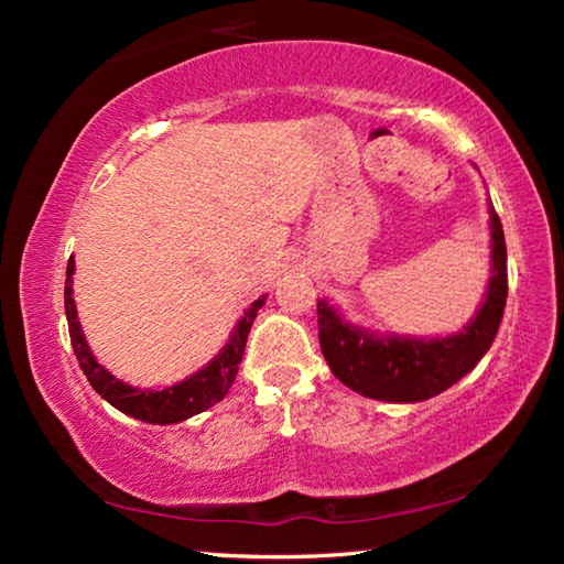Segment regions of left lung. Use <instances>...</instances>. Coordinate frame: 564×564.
I'll use <instances>...</instances> for the list:
<instances>
[{
  "instance_id": "8db88e82",
  "label": "left lung",
  "mask_w": 564,
  "mask_h": 564,
  "mask_svg": "<svg viewBox=\"0 0 564 564\" xmlns=\"http://www.w3.org/2000/svg\"><path fill=\"white\" fill-rule=\"evenodd\" d=\"M492 275L485 303L457 336L415 340L376 338L348 326L326 301H318L321 350L340 383L390 403L427 400L457 383L492 346L508 301V248L498 214L490 208Z\"/></svg>"
}]
</instances>
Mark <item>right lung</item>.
I'll list each match as a JSON object with an SVG mask.
<instances>
[{
    "instance_id": "1",
    "label": "right lung",
    "mask_w": 564,
    "mask_h": 564,
    "mask_svg": "<svg viewBox=\"0 0 564 564\" xmlns=\"http://www.w3.org/2000/svg\"><path fill=\"white\" fill-rule=\"evenodd\" d=\"M72 275H74V259H69V263H66V281H64V308H66V321H69L72 348L84 370V376H87L91 388L97 390L104 400H109V403L113 408H119L121 413H127L137 420H144V423H154V425L181 423V420H186L196 413H204L206 408H212L218 403V400H224L228 388H231V383L236 380L238 362L243 358L248 330H251L256 313H259V308L263 305L265 295H261L259 301L251 303V308L243 313V318L238 321V326L234 328L231 340L226 343V348L218 352L206 368L164 390H139L121 383V380L107 373V370L94 360L87 340H84L79 321H76V308L72 299Z\"/></svg>"
}]
</instances>
